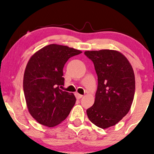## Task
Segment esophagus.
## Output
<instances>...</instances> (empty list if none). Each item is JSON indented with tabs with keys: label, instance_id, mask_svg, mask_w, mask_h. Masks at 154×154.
<instances>
[{
	"label": "esophagus",
	"instance_id": "obj_1",
	"mask_svg": "<svg viewBox=\"0 0 154 154\" xmlns=\"http://www.w3.org/2000/svg\"><path fill=\"white\" fill-rule=\"evenodd\" d=\"M75 97H76L77 99H81L83 97V95H82V94H80L79 93H75Z\"/></svg>",
	"mask_w": 154,
	"mask_h": 154
}]
</instances>
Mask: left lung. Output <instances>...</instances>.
Returning <instances> with one entry per match:
<instances>
[{
    "mask_svg": "<svg viewBox=\"0 0 154 154\" xmlns=\"http://www.w3.org/2000/svg\"><path fill=\"white\" fill-rule=\"evenodd\" d=\"M85 54L93 62L98 80L94 103L86 112L92 123L106 129L129 112L135 90L133 69L116 50L85 51Z\"/></svg>",
    "mask_w": 154,
    "mask_h": 154,
    "instance_id": "obj_1",
    "label": "left lung"
}]
</instances>
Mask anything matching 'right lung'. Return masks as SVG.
Listing matches in <instances>:
<instances>
[{
    "mask_svg": "<svg viewBox=\"0 0 154 154\" xmlns=\"http://www.w3.org/2000/svg\"><path fill=\"white\" fill-rule=\"evenodd\" d=\"M81 53L68 46L50 44L29 60L23 88L27 108L38 123L54 127L69 116L76 99L60 89L64 84L63 68L69 58Z\"/></svg>",
    "mask_w": 154,
    "mask_h": 154,
    "instance_id": "1",
    "label": "right lung"
}]
</instances>
